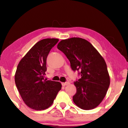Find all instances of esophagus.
<instances>
[{"instance_id":"1","label":"esophagus","mask_w":128,"mask_h":128,"mask_svg":"<svg viewBox=\"0 0 128 128\" xmlns=\"http://www.w3.org/2000/svg\"><path fill=\"white\" fill-rule=\"evenodd\" d=\"M70 84L69 82H65V83H62V86H66V85H68Z\"/></svg>"}]
</instances>
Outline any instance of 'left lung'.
<instances>
[{
  "label": "left lung",
  "instance_id": "1",
  "mask_svg": "<svg viewBox=\"0 0 128 128\" xmlns=\"http://www.w3.org/2000/svg\"><path fill=\"white\" fill-rule=\"evenodd\" d=\"M58 48L69 60L72 70H80L81 78L74 82V102L83 110L93 109L104 100L110 86L105 61L88 41L73 37L62 40Z\"/></svg>",
  "mask_w": 128,
  "mask_h": 128
}]
</instances>
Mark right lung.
I'll return each instance as SVG.
<instances>
[{
	"label": "right lung",
	"instance_id": "obj_1",
	"mask_svg": "<svg viewBox=\"0 0 128 128\" xmlns=\"http://www.w3.org/2000/svg\"><path fill=\"white\" fill-rule=\"evenodd\" d=\"M58 39L46 38L36 44L19 62L15 82L24 104L36 110L46 109L52 105L62 84L44 79L46 58Z\"/></svg>",
	"mask_w": 128,
	"mask_h": 128
}]
</instances>
